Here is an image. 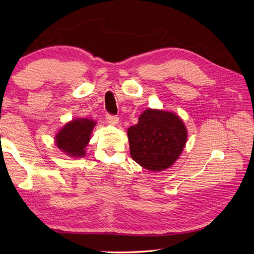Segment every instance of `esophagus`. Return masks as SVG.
<instances>
[{
    "instance_id": "34e87169",
    "label": "esophagus",
    "mask_w": 254,
    "mask_h": 254,
    "mask_svg": "<svg viewBox=\"0 0 254 254\" xmlns=\"http://www.w3.org/2000/svg\"><path fill=\"white\" fill-rule=\"evenodd\" d=\"M106 119L108 121H109V123L113 124V126H116V124L118 123L119 121V118L118 116H115V115H109V113H107L106 115Z\"/></svg>"
}]
</instances>
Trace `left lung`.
<instances>
[{
    "label": "left lung",
    "instance_id": "obj_1",
    "mask_svg": "<svg viewBox=\"0 0 254 254\" xmlns=\"http://www.w3.org/2000/svg\"><path fill=\"white\" fill-rule=\"evenodd\" d=\"M130 152L143 168L161 171L179 157L188 138L181 119L172 112L147 109L127 128Z\"/></svg>",
    "mask_w": 254,
    "mask_h": 254
}]
</instances>
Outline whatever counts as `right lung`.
Returning <instances> with one entry per match:
<instances>
[{
	"label": "right lung",
	"instance_id": "add662e5",
	"mask_svg": "<svg viewBox=\"0 0 254 254\" xmlns=\"http://www.w3.org/2000/svg\"><path fill=\"white\" fill-rule=\"evenodd\" d=\"M95 122L89 119H75L63 127L57 134V146L73 157H82L85 155V147L90 139Z\"/></svg>",
	"mask_w": 254,
	"mask_h": 254
}]
</instances>
